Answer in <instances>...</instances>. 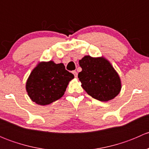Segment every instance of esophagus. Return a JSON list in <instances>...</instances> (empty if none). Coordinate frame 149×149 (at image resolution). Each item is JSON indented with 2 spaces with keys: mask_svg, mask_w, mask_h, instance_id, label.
<instances>
[{
  "mask_svg": "<svg viewBox=\"0 0 149 149\" xmlns=\"http://www.w3.org/2000/svg\"><path fill=\"white\" fill-rule=\"evenodd\" d=\"M73 75H74V76L76 78H77V76H78V73H77V72L76 71H73Z\"/></svg>",
  "mask_w": 149,
  "mask_h": 149,
  "instance_id": "34e87169",
  "label": "esophagus"
}]
</instances>
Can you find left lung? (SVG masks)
I'll return each instance as SVG.
<instances>
[{
  "label": "left lung",
  "mask_w": 149,
  "mask_h": 149,
  "mask_svg": "<svg viewBox=\"0 0 149 149\" xmlns=\"http://www.w3.org/2000/svg\"><path fill=\"white\" fill-rule=\"evenodd\" d=\"M79 65L82 70L79 72L78 77L82 88L93 98L108 102L120 92V78L105 58L86 55L79 61Z\"/></svg>",
  "instance_id": "1"
}]
</instances>
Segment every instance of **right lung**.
<instances>
[{
  "mask_svg": "<svg viewBox=\"0 0 149 149\" xmlns=\"http://www.w3.org/2000/svg\"><path fill=\"white\" fill-rule=\"evenodd\" d=\"M73 78L63 63L56 64L52 61L40 62L26 81V92L31 101L37 104H49L63 96Z\"/></svg>",
  "mask_w": 149,
  "mask_h": 149,
  "instance_id": "right-lung-1",
  "label": "right lung"
}]
</instances>
